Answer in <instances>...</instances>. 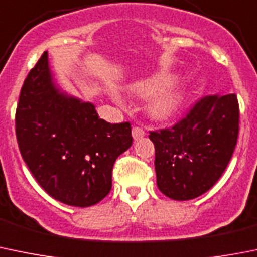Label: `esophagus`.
Masks as SVG:
<instances>
[{
  "label": "esophagus",
  "mask_w": 257,
  "mask_h": 257,
  "mask_svg": "<svg viewBox=\"0 0 257 257\" xmlns=\"http://www.w3.org/2000/svg\"><path fill=\"white\" fill-rule=\"evenodd\" d=\"M132 136H133V138L136 139V141H138V139L143 138L144 136H146V132H144L143 128H141V126H133V129H132Z\"/></svg>",
  "instance_id": "esophagus-1"
}]
</instances>
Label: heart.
<instances>
[{
    "label": "heart",
    "instance_id": "1",
    "mask_svg": "<svg viewBox=\"0 0 257 257\" xmlns=\"http://www.w3.org/2000/svg\"><path fill=\"white\" fill-rule=\"evenodd\" d=\"M167 83V78H153L141 80L131 86V93L138 96H151L160 91L147 105L148 114L157 120H164L173 116L182 103V93L177 88H167L160 91Z\"/></svg>",
    "mask_w": 257,
    "mask_h": 257
}]
</instances>
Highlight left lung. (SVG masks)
<instances>
[{
	"instance_id": "obj_1",
	"label": "left lung",
	"mask_w": 257,
	"mask_h": 257,
	"mask_svg": "<svg viewBox=\"0 0 257 257\" xmlns=\"http://www.w3.org/2000/svg\"><path fill=\"white\" fill-rule=\"evenodd\" d=\"M238 119L236 94H216L201 98L174 125L149 132L159 191L188 201L212 188L232 157Z\"/></svg>"
}]
</instances>
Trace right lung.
<instances>
[{
    "label": "right lung",
    "mask_w": 257,
    "mask_h": 257,
    "mask_svg": "<svg viewBox=\"0 0 257 257\" xmlns=\"http://www.w3.org/2000/svg\"><path fill=\"white\" fill-rule=\"evenodd\" d=\"M15 121L20 152L37 183L75 207L108 195L114 163L133 143L129 121L108 123L91 103L55 88L46 51L25 79Z\"/></svg>",
    "instance_id": "1"
}]
</instances>
